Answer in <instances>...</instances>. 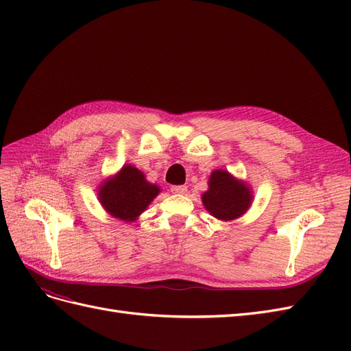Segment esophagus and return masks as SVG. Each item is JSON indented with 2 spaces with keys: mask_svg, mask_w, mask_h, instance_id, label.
<instances>
[{
  "mask_svg": "<svg viewBox=\"0 0 351 351\" xmlns=\"http://www.w3.org/2000/svg\"><path fill=\"white\" fill-rule=\"evenodd\" d=\"M171 192L176 195H184L187 192L186 186H171Z\"/></svg>",
  "mask_w": 351,
  "mask_h": 351,
  "instance_id": "esophagus-1",
  "label": "esophagus"
}]
</instances>
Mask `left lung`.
I'll use <instances>...</instances> for the list:
<instances>
[{"mask_svg": "<svg viewBox=\"0 0 351 351\" xmlns=\"http://www.w3.org/2000/svg\"><path fill=\"white\" fill-rule=\"evenodd\" d=\"M209 190L202 196L205 208L218 219H236L250 206L247 186L232 178L226 169H217L209 177Z\"/></svg>", "mask_w": 351, "mask_h": 351, "instance_id": "obj_1", "label": "left lung"}]
</instances>
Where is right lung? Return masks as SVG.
I'll return each instance as SVG.
<instances>
[{
  "label": "right lung",
  "mask_w": 351,
  "mask_h": 351,
  "mask_svg": "<svg viewBox=\"0 0 351 351\" xmlns=\"http://www.w3.org/2000/svg\"><path fill=\"white\" fill-rule=\"evenodd\" d=\"M158 193L159 187L147 183L142 171L133 165H125L117 177L101 187L99 200L112 217L134 221Z\"/></svg>",
  "instance_id": "obj_1"
}]
</instances>
